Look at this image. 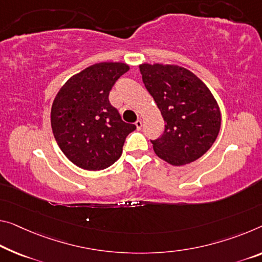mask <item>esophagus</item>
<instances>
[{
	"mask_svg": "<svg viewBox=\"0 0 262 262\" xmlns=\"http://www.w3.org/2000/svg\"><path fill=\"white\" fill-rule=\"evenodd\" d=\"M135 125H136V127H137V130H140V128H142V126H143V122H142V119L136 120Z\"/></svg>",
	"mask_w": 262,
	"mask_h": 262,
	"instance_id": "obj_1",
	"label": "esophagus"
}]
</instances>
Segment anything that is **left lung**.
Here are the masks:
<instances>
[{"label": "left lung", "mask_w": 262, "mask_h": 262, "mask_svg": "<svg viewBox=\"0 0 262 262\" xmlns=\"http://www.w3.org/2000/svg\"><path fill=\"white\" fill-rule=\"evenodd\" d=\"M143 83L165 122L155 154L164 162L182 166L199 159L215 142L221 125L218 102L203 80L176 64H139Z\"/></svg>", "instance_id": "8db88e82"}]
</instances>
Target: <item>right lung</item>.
I'll return each mask as SVG.
<instances>
[{
  "instance_id": "add662e5",
  "label": "right lung",
  "mask_w": 262,
  "mask_h": 262,
  "mask_svg": "<svg viewBox=\"0 0 262 262\" xmlns=\"http://www.w3.org/2000/svg\"><path fill=\"white\" fill-rule=\"evenodd\" d=\"M128 70L123 62L92 64L71 76L56 95L50 114L52 134L76 166L104 170L122 156L124 139L136 126L123 122L108 94Z\"/></svg>"
}]
</instances>
